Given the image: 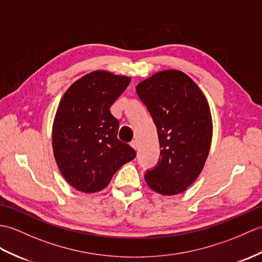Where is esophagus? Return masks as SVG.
I'll use <instances>...</instances> for the list:
<instances>
[{"label": "esophagus", "instance_id": "esophagus-1", "mask_svg": "<svg viewBox=\"0 0 262 262\" xmlns=\"http://www.w3.org/2000/svg\"><path fill=\"white\" fill-rule=\"evenodd\" d=\"M130 146H132V147H133L134 149H137V147H138L137 141H132V142H130Z\"/></svg>", "mask_w": 262, "mask_h": 262}]
</instances>
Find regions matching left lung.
<instances>
[{"label": "left lung", "instance_id": "8db88e82", "mask_svg": "<svg viewBox=\"0 0 262 262\" xmlns=\"http://www.w3.org/2000/svg\"><path fill=\"white\" fill-rule=\"evenodd\" d=\"M157 128L161 157L145 181L155 192L174 195L198 179L208 157L212 119L204 95L179 70L162 71L136 87Z\"/></svg>", "mask_w": 262, "mask_h": 262}]
</instances>
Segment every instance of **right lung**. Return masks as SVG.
<instances>
[{
  "mask_svg": "<svg viewBox=\"0 0 262 262\" xmlns=\"http://www.w3.org/2000/svg\"><path fill=\"white\" fill-rule=\"evenodd\" d=\"M130 78L95 71L66 91L54 117L52 147L63 178L76 190L95 193L135 159L136 151L117 138L119 121L109 108Z\"/></svg>",
  "mask_w": 262,
  "mask_h": 262,
  "instance_id": "right-lung-1",
  "label": "right lung"
}]
</instances>
